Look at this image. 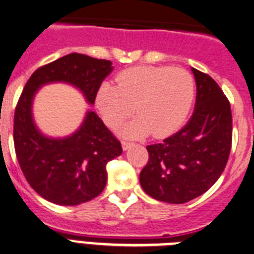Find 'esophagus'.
<instances>
[{
    "label": "esophagus",
    "mask_w": 254,
    "mask_h": 254,
    "mask_svg": "<svg viewBox=\"0 0 254 254\" xmlns=\"http://www.w3.org/2000/svg\"><path fill=\"white\" fill-rule=\"evenodd\" d=\"M132 144H134V143H131V141L123 140V143H122V145H123V149H124V150H127V149H129L130 147H131Z\"/></svg>",
    "instance_id": "obj_1"
}]
</instances>
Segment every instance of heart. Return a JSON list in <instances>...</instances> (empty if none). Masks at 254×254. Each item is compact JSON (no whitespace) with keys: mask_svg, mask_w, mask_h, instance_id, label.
<instances>
[{"mask_svg":"<svg viewBox=\"0 0 254 254\" xmlns=\"http://www.w3.org/2000/svg\"><path fill=\"white\" fill-rule=\"evenodd\" d=\"M196 83L182 68L132 67L116 77V86L104 83L96 93V107L105 124L116 129L135 107L138 118L123 130L127 136L152 132L155 138L172 134L185 123L193 105Z\"/></svg>","mask_w":254,"mask_h":254,"instance_id":"heart-1","label":"heart"}]
</instances>
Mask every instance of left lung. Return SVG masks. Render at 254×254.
Returning a JSON list of instances; mask_svg holds the SVG:
<instances>
[{
    "label": "left lung",
    "mask_w": 254,
    "mask_h": 254,
    "mask_svg": "<svg viewBox=\"0 0 254 254\" xmlns=\"http://www.w3.org/2000/svg\"><path fill=\"white\" fill-rule=\"evenodd\" d=\"M196 105L186 125L148 145L149 159L139 181L153 198L184 204L206 192L227 166L232 148L229 100L209 74L192 68Z\"/></svg>",
    "instance_id": "1"
}]
</instances>
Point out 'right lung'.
Returning a JSON list of instances; mask_svg holds the SVG:
<instances>
[{
	"label": "right lung",
	"instance_id": "1",
	"mask_svg": "<svg viewBox=\"0 0 254 254\" xmlns=\"http://www.w3.org/2000/svg\"><path fill=\"white\" fill-rule=\"evenodd\" d=\"M111 70L110 61L70 53L38 68L25 84L13 118L16 157L29 185L50 202L73 206L99 196L107 181V162L122 154L123 148L93 111L70 136L47 138L33 122L34 95L45 83L67 82L93 105Z\"/></svg>",
	"mask_w": 254,
	"mask_h": 254
}]
</instances>
